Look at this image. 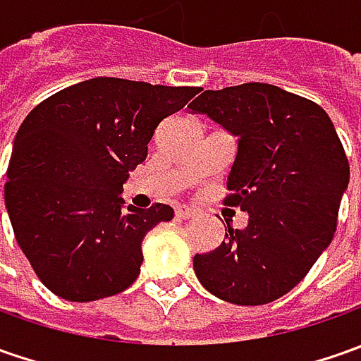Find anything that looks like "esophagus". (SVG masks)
I'll return each instance as SVG.
<instances>
[{"instance_id": "esophagus-1", "label": "esophagus", "mask_w": 361, "mask_h": 361, "mask_svg": "<svg viewBox=\"0 0 361 361\" xmlns=\"http://www.w3.org/2000/svg\"><path fill=\"white\" fill-rule=\"evenodd\" d=\"M174 213H176V216H178V219H192V216L197 215V213H195L192 209H188V207H178Z\"/></svg>"}]
</instances>
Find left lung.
Listing matches in <instances>:
<instances>
[{
  "mask_svg": "<svg viewBox=\"0 0 361 361\" xmlns=\"http://www.w3.org/2000/svg\"><path fill=\"white\" fill-rule=\"evenodd\" d=\"M237 138L225 204L247 213L211 253L195 255L201 285L237 305L275 301L329 247L350 164L324 108L273 84L204 90L190 106Z\"/></svg>",
  "mask_w": 361,
  "mask_h": 361,
  "instance_id": "obj_1",
  "label": "left lung"
}]
</instances>
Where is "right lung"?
Segmentation results:
<instances>
[{
    "label": "right lung",
    "mask_w": 361,
    "mask_h": 361,
    "mask_svg": "<svg viewBox=\"0 0 361 361\" xmlns=\"http://www.w3.org/2000/svg\"><path fill=\"white\" fill-rule=\"evenodd\" d=\"M197 92L92 78L23 120L7 166L6 209L16 241L51 293L82 303L136 281L142 239L174 211L124 204L122 185L145 162L157 126Z\"/></svg>",
    "instance_id": "1"
}]
</instances>
